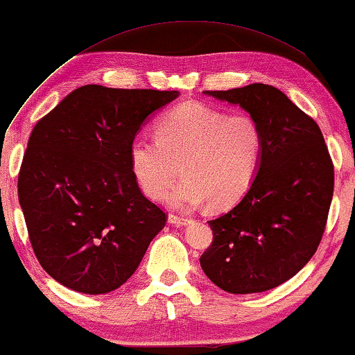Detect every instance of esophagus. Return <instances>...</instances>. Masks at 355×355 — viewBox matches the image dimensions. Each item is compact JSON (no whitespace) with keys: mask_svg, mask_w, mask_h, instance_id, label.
<instances>
[{"mask_svg":"<svg viewBox=\"0 0 355 355\" xmlns=\"http://www.w3.org/2000/svg\"><path fill=\"white\" fill-rule=\"evenodd\" d=\"M167 223L173 224V226H187V224L189 223V219L188 218H180V216H175V215H168Z\"/></svg>","mask_w":355,"mask_h":355,"instance_id":"esophagus-1","label":"esophagus"}]
</instances>
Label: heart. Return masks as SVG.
<instances>
[{
	"label": "heart",
	"instance_id": "b5f03b06",
	"mask_svg": "<svg viewBox=\"0 0 355 355\" xmlns=\"http://www.w3.org/2000/svg\"><path fill=\"white\" fill-rule=\"evenodd\" d=\"M156 140L136 139L129 164L139 187L161 199L178 173L177 189L167 196L172 207H196L208 200L213 210L237 204L254 183L263 137L248 114H230L202 103H183L155 125Z\"/></svg>",
	"mask_w": 355,
	"mask_h": 355
}]
</instances>
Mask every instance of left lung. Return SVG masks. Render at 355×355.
Here are the masks:
<instances>
[{"label": "left lung", "instance_id": "1", "mask_svg": "<svg viewBox=\"0 0 355 355\" xmlns=\"http://www.w3.org/2000/svg\"><path fill=\"white\" fill-rule=\"evenodd\" d=\"M254 118L263 147L254 183L237 205L208 221L204 273L230 294L270 291L316 252L334 196V164L318 123L272 85L204 92Z\"/></svg>", "mask_w": 355, "mask_h": 355}]
</instances>
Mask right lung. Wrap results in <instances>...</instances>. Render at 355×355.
Instances as JSON below:
<instances>
[{
    "label": "right lung",
    "mask_w": 355,
    "mask_h": 355,
    "mask_svg": "<svg viewBox=\"0 0 355 355\" xmlns=\"http://www.w3.org/2000/svg\"><path fill=\"white\" fill-rule=\"evenodd\" d=\"M180 92L83 85L33 129L19 202L33 251L64 288L107 294L136 272L166 213L139 189L129 148Z\"/></svg>",
    "instance_id": "right-lung-1"
}]
</instances>
